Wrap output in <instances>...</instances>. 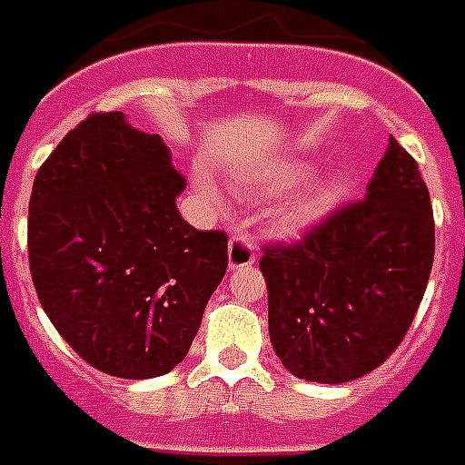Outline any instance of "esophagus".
<instances>
[{"instance_id":"1","label":"esophagus","mask_w":465,"mask_h":465,"mask_svg":"<svg viewBox=\"0 0 465 465\" xmlns=\"http://www.w3.org/2000/svg\"><path fill=\"white\" fill-rule=\"evenodd\" d=\"M258 258L255 252V245L252 240L245 238V235H232L230 238V245H227V262H230V270H242L250 268Z\"/></svg>"}]
</instances>
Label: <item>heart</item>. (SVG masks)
I'll use <instances>...</instances> for the list:
<instances>
[{"label": "heart", "instance_id": "1", "mask_svg": "<svg viewBox=\"0 0 465 465\" xmlns=\"http://www.w3.org/2000/svg\"><path fill=\"white\" fill-rule=\"evenodd\" d=\"M312 170L315 167L308 160H265V163L252 164V167H245V170L232 174V185H235V193L242 197H268V200H272V197L291 195L295 187L302 185L311 177ZM207 193L213 197H220V193L213 185H207ZM343 180H338V177L321 180V183L308 187L285 210L282 223L288 227H302L308 223H315L343 197Z\"/></svg>", "mask_w": 465, "mask_h": 465}]
</instances>
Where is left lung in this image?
<instances>
[{"label":"left lung","mask_w":465,"mask_h":465,"mask_svg":"<svg viewBox=\"0 0 465 465\" xmlns=\"http://www.w3.org/2000/svg\"><path fill=\"white\" fill-rule=\"evenodd\" d=\"M436 250L418 163L391 137L365 197L295 242L262 248L270 343L312 383H348L388 361L423 301Z\"/></svg>","instance_id":"1"}]
</instances>
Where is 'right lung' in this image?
I'll return each mask as SVG.
<instances>
[{"instance_id":"right-lung-1","label":"right lung","mask_w":465,"mask_h":465,"mask_svg":"<svg viewBox=\"0 0 465 465\" xmlns=\"http://www.w3.org/2000/svg\"><path fill=\"white\" fill-rule=\"evenodd\" d=\"M157 134L92 112L39 167L27 248L42 308L72 351L117 378L173 371L227 270V232L195 230Z\"/></svg>"}]
</instances>
